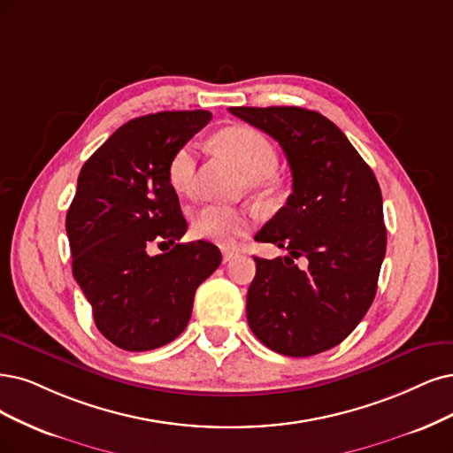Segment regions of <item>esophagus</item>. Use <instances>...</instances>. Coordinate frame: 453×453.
Masks as SVG:
<instances>
[{
  "instance_id": "esophagus-1",
  "label": "esophagus",
  "mask_w": 453,
  "mask_h": 453,
  "mask_svg": "<svg viewBox=\"0 0 453 453\" xmlns=\"http://www.w3.org/2000/svg\"><path fill=\"white\" fill-rule=\"evenodd\" d=\"M222 257H224V263H231L233 259L239 257V252H235V250H224Z\"/></svg>"
}]
</instances>
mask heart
I'll return each mask as SVG.
<instances>
[{
    "instance_id": "1",
    "label": "heart",
    "mask_w": 453,
    "mask_h": 453,
    "mask_svg": "<svg viewBox=\"0 0 453 453\" xmlns=\"http://www.w3.org/2000/svg\"><path fill=\"white\" fill-rule=\"evenodd\" d=\"M212 142L244 173V187L250 192L271 196L281 187V177L276 172L278 153L263 132L246 125H233L216 132ZM196 164V145L192 142L180 145L167 162V180L182 197H188L194 192ZM250 227H252L250 214L233 207L205 205L192 216L194 235L218 244H231L248 233Z\"/></svg>"
}]
</instances>
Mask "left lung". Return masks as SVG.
<instances>
[{
    "mask_svg": "<svg viewBox=\"0 0 453 453\" xmlns=\"http://www.w3.org/2000/svg\"><path fill=\"white\" fill-rule=\"evenodd\" d=\"M229 111L273 136L293 175L288 203L256 235L286 248L288 256L254 257L248 325L280 355L323 353L357 328L377 293L387 254L379 182L321 113L296 106Z\"/></svg>",
    "mask_w": 453,
    "mask_h": 453,
    "instance_id": "8db88e82",
    "label": "left lung"
}]
</instances>
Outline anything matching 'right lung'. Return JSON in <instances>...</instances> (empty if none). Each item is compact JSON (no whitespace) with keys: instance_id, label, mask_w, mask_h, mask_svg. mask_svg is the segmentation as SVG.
I'll list each match as a JSON object with an SVG mask.
<instances>
[{"instance_id":"obj_1","label":"right lung","mask_w":453,"mask_h":453,"mask_svg":"<svg viewBox=\"0 0 453 453\" xmlns=\"http://www.w3.org/2000/svg\"><path fill=\"white\" fill-rule=\"evenodd\" d=\"M211 117L205 110L136 117L78 175L65 224L73 274L96 328L119 349L142 353L173 342L190 321L199 283L222 263L207 241L177 242L188 226L167 180L172 155ZM150 243L168 250L150 257Z\"/></svg>"}]
</instances>
